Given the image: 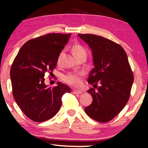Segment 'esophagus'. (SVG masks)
Masks as SVG:
<instances>
[{"instance_id": "1", "label": "esophagus", "mask_w": 148, "mask_h": 148, "mask_svg": "<svg viewBox=\"0 0 148 148\" xmlns=\"http://www.w3.org/2000/svg\"><path fill=\"white\" fill-rule=\"evenodd\" d=\"M72 93L73 94H82V91H79V90H73V92H72Z\"/></svg>"}]
</instances>
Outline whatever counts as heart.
Listing matches in <instances>:
<instances>
[{"mask_svg": "<svg viewBox=\"0 0 148 148\" xmlns=\"http://www.w3.org/2000/svg\"><path fill=\"white\" fill-rule=\"evenodd\" d=\"M72 52L74 55L78 58L79 60L82 57L86 56V50L85 48L80 44H75L72 46ZM63 52H60L58 54L57 58V64H59L61 62ZM84 75V72H70L69 73L64 75L62 76V79L64 82L70 86L78 87L82 85V77Z\"/></svg>", "mask_w": 148, "mask_h": 148, "instance_id": "b5f03b06", "label": "heart"}]
</instances>
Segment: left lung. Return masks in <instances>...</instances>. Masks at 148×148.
<instances>
[{
    "label": "left lung",
    "instance_id": "left-lung-1",
    "mask_svg": "<svg viewBox=\"0 0 148 148\" xmlns=\"http://www.w3.org/2000/svg\"><path fill=\"white\" fill-rule=\"evenodd\" d=\"M78 36L92 49L94 64L88 81L93 85L88 90L93 101L85 112L98 122H108L123 110L131 95L134 76L127 55L120 44L102 36Z\"/></svg>",
    "mask_w": 148,
    "mask_h": 148
}]
</instances>
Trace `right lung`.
<instances>
[{
    "instance_id": "1",
    "label": "right lung",
    "mask_w": 148,
    "mask_h": 148,
    "mask_svg": "<svg viewBox=\"0 0 148 148\" xmlns=\"http://www.w3.org/2000/svg\"><path fill=\"white\" fill-rule=\"evenodd\" d=\"M71 34L51 33L25 42L12 64V92L20 109L34 122L52 118L61 106L62 97L71 89L58 82L48 88L44 84L46 72L56 68L58 54L67 44Z\"/></svg>"
}]
</instances>
